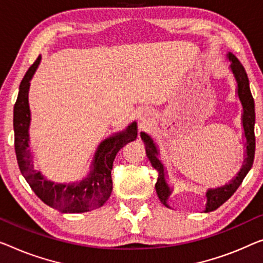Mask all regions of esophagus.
<instances>
[{"mask_svg":"<svg viewBox=\"0 0 263 263\" xmlns=\"http://www.w3.org/2000/svg\"><path fill=\"white\" fill-rule=\"evenodd\" d=\"M148 113H150V111H147V109H143L142 112H140V118L142 119H145L147 117Z\"/></svg>","mask_w":263,"mask_h":263,"instance_id":"obj_1","label":"esophagus"}]
</instances>
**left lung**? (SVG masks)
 Segmentation results:
<instances>
[{"instance_id":"obj_1","label":"left lung","mask_w":263,"mask_h":263,"mask_svg":"<svg viewBox=\"0 0 263 263\" xmlns=\"http://www.w3.org/2000/svg\"><path fill=\"white\" fill-rule=\"evenodd\" d=\"M230 64V69L234 74L235 79L237 82V96L240 99L242 107H243V115H242V125H243L245 137L247 139V158L245 160L243 166L238 172L236 177L232 179L226 185L216 187V189H209L206 191V205H205V213L209 211L216 210L217 208L221 206L223 203L228 201L232 197L237 187L241 185L242 181H243L246 175L248 174L250 167L253 166L254 156H255V133H254V125H255V104H254V98L252 96L249 88V80L247 77L246 69L237 58L232 53L227 54ZM142 140L145 143V148H146V156L150 159L152 166L158 171V179L156 183V193L158 195L159 201L163 203L164 205L169 208L167 205V198L171 195V189L167 185L165 181V171H164V166L162 162L158 158V150L154 140L148 135L145 132L140 133Z\"/></svg>"}]
</instances>
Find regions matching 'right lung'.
Wrapping results in <instances>:
<instances>
[{
	"mask_svg": "<svg viewBox=\"0 0 263 263\" xmlns=\"http://www.w3.org/2000/svg\"><path fill=\"white\" fill-rule=\"evenodd\" d=\"M39 57L20 84L18 96L14 105V133L15 154L20 170L28 182L35 195L61 213H85L100 208L107 201L112 193L111 170L117 154L120 148L137 138V123L133 121L125 131L117 133L101 142L94 155L92 170L79 183L59 184L50 182L35 170L29 150L30 109L28 91L30 79L40 64Z\"/></svg>",
	"mask_w": 263,
	"mask_h": 263,
	"instance_id": "add662e5",
	"label": "right lung"
}]
</instances>
